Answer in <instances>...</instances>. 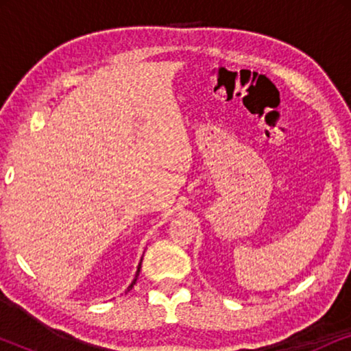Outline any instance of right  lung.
Returning a JSON list of instances; mask_svg holds the SVG:
<instances>
[{"instance_id": "right-lung-1", "label": "right lung", "mask_w": 351, "mask_h": 351, "mask_svg": "<svg viewBox=\"0 0 351 351\" xmlns=\"http://www.w3.org/2000/svg\"><path fill=\"white\" fill-rule=\"evenodd\" d=\"M141 267H142V261H141V262H138V267H137L136 276H134V280H132V282H131V285H129V286H128V289H126V292H128V291H131V289H132V287H134V285H136V281H137V276H138V273H141Z\"/></svg>"}]
</instances>
